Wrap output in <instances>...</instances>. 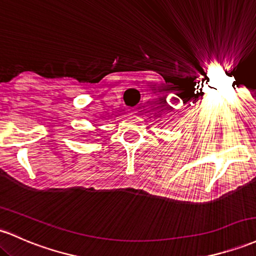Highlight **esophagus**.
Listing matches in <instances>:
<instances>
[{
    "label": "esophagus",
    "mask_w": 256,
    "mask_h": 256,
    "mask_svg": "<svg viewBox=\"0 0 256 256\" xmlns=\"http://www.w3.org/2000/svg\"><path fill=\"white\" fill-rule=\"evenodd\" d=\"M131 114H132V113H131Z\"/></svg>",
    "instance_id": "34e87169"
}]
</instances>
